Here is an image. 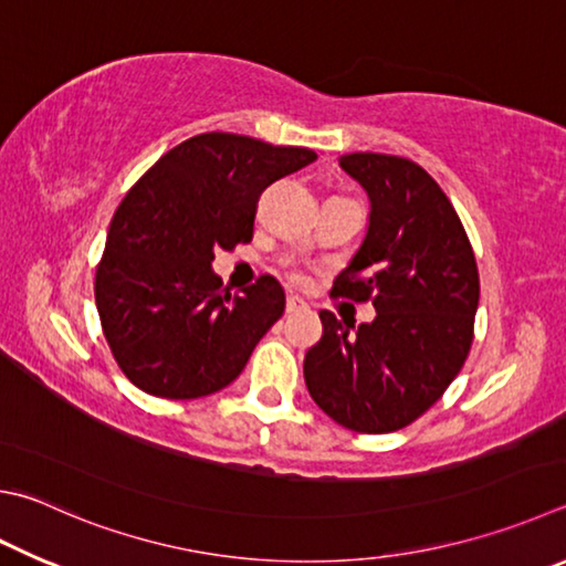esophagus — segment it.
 <instances>
[{
  "label": "esophagus",
  "instance_id": "34e87169",
  "mask_svg": "<svg viewBox=\"0 0 566 566\" xmlns=\"http://www.w3.org/2000/svg\"><path fill=\"white\" fill-rule=\"evenodd\" d=\"M306 310H310V306H306V302L300 300V296H290V300H286V314H300Z\"/></svg>",
  "mask_w": 566,
  "mask_h": 566
}]
</instances>
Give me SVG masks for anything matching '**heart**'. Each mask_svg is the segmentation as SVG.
Here are the masks:
<instances>
[{"label": "heart", "mask_w": 566, "mask_h": 566, "mask_svg": "<svg viewBox=\"0 0 566 566\" xmlns=\"http://www.w3.org/2000/svg\"><path fill=\"white\" fill-rule=\"evenodd\" d=\"M294 280H302V274H294Z\"/></svg>", "instance_id": "obj_1"}]
</instances>
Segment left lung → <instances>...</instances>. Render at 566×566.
I'll use <instances>...</instances> for the list:
<instances>
[{"label":"left lung","mask_w":566,"mask_h":566,"mask_svg":"<svg viewBox=\"0 0 566 566\" xmlns=\"http://www.w3.org/2000/svg\"><path fill=\"white\" fill-rule=\"evenodd\" d=\"M338 166L368 195L371 212L334 296L371 300L376 318L342 324L304 356L314 403L356 433H394L446 394L472 344L480 280L462 222L440 185L413 160L348 153Z\"/></svg>","instance_id":"8db88e82"}]
</instances>
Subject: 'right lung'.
<instances>
[{"label": "right lung", "mask_w": 566, "mask_h": 566, "mask_svg": "<svg viewBox=\"0 0 566 566\" xmlns=\"http://www.w3.org/2000/svg\"><path fill=\"white\" fill-rule=\"evenodd\" d=\"M314 160L310 148L202 133L133 185L96 270L101 326L133 386L188 400L242 374L284 314V290L262 276L232 296L212 272L214 250L250 242L260 192Z\"/></svg>", "instance_id": "right-lung-1"}]
</instances>
